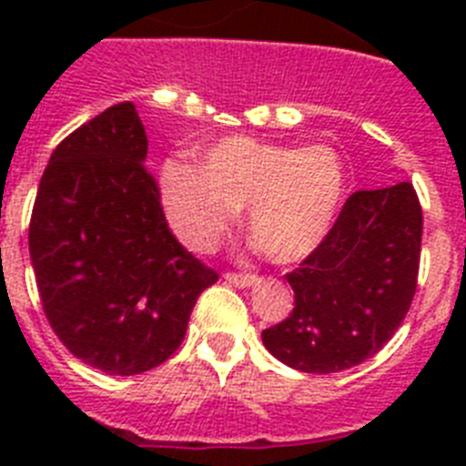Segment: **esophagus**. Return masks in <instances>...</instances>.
Here are the masks:
<instances>
[{
    "label": "esophagus",
    "mask_w": 466,
    "mask_h": 466,
    "mask_svg": "<svg viewBox=\"0 0 466 466\" xmlns=\"http://www.w3.org/2000/svg\"><path fill=\"white\" fill-rule=\"evenodd\" d=\"M224 279L228 284H233V287H249V284H254L257 275H252V273H233V270H226Z\"/></svg>",
    "instance_id": "esophagus-1"
}]
</instances>
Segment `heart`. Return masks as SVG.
<instances>
[{
	"instance_id": "1",
	"label": "heart",
	"mask_w": 466,
	"mask_h": 466,
	"mask_svg": "<svg viewBox=\"0 0 466 466\" xmlns=\"http://www.w3.org/2000/svg\"><path fill=\"white\" fill-rule=\"evenodd\" d=\"M348 172L327 144L287 147L254 137H226L198 151L196 170L166 163L160 198L170 228L193 252L224 236L247 205L254 245L278 263L308 257L331 228Z\"/></svg>"
}]
</instances>
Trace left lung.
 Listing matches in <instances>:
<instances>
[{"mask_svg":"<svg viewBox=\"0 0 466 466\" xmlns=\"http://www.w3.org/2000/svg\"><path fill=\"white\" fill-rule=\"evenodd\" d=\"M422 208L413 184L357 191L324 240L287 273L294 310L261 333L282 364L339 373L373 357L413 303Z\"/></svg>","mask_w":466,"mask_h":466,"instance_id":"8db88e82","label":"left lung"}]
</instances>
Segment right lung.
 I'll return each mask as SVG.
<instances>
[{
    "label": "right lung",
    "mask_w": 466,
    "mask_h": 466,
    "mask_svg": "<svg viewBox=\"0 0 466 466\" xmlns=\"http://www.w3.org/2000/svg\"><path fill=\"white\" fill-rule=\"evenodd\" d=\"M144 158L133 102L109 106L57 144L32 208L27 240L48 324L109 376L170 360L198 296L219 279L172 236Z\"/></svg>",
    "instance_id": "add662e5"
}]
</instances>
